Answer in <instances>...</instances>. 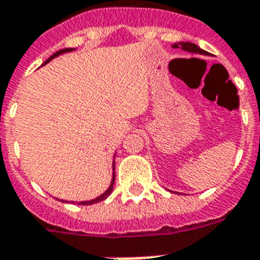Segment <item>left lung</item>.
I'll return each mask as SVG.
<instances>
[{
    "mask_svg": "<svg viewBox=\"0 0 260 260\" xmlns=\"http://www.w3.org/2000/svg\"><path fill=\"white\" fill-rule=\"evenodd\" d=\"M178 46H180L182 50H185V51L196 52V54H208L205 50L200 49L197 45H194V43H190V42H181L178 43V45H173V47H178Z\"/></svg>",
    "mask_w": 260,
    "mask_h": 260,
    "instance_id": "left-lung-1",
    "label": "left lung"
}]
</instances>
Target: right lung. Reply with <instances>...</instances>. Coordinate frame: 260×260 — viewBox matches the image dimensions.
I'll list each match as a JSON object with an SVG mask.
<instances>
[{"mask_svg": "<svg viewBox=\"0 0 260 260\" xmlns=\"http://www.w3.org/2000/svg\"><path fill=\"white\" fill-rule=\"evenodd\" d=\"M71 50H73V49H63V50H59V51H56L55 54H54V55L50 56L49 59L46 60V62L43 63V64H46V63H47V62H50V60H51L52 58H55V56L60 55V54H63V52L71 51ZM113 171H115V165H113ZM113 182H115V172H113V177H112V181H111L110 187L107 189L106 193H103V194H102V196H99V197L95 198V200H92V201H83V202H78V205H92V204H96V202H100V201L106 200V198L108 197V196H110L111 193H112V190H113Z\"/></svg>", "mask_w": 260, "mask_h": 260, "instance_id": "right-lung-1", "label": "right lung"}]
</instances>
